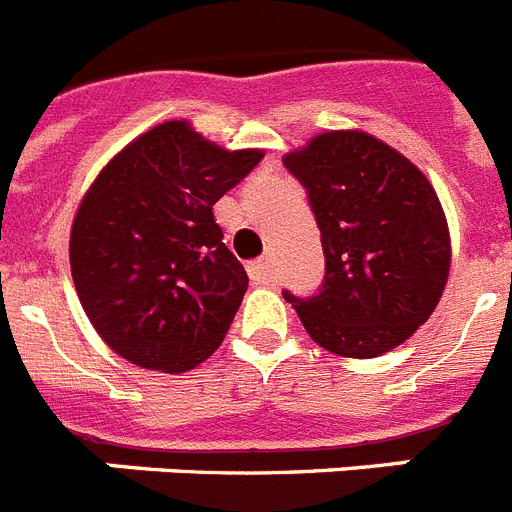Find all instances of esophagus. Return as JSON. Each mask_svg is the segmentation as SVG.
Returning <instances> with one entry per match:
<instances>
[{
	"label": "esophagus",
	"mask_w": 512,
	"mask_h": 512,
	"mask_svg": "<svg viewBox=\"0 0 512 512\" xmlns=\"http://www.w3.org/2000/svg\"><path fill=\"white\" fill-rule=\"evenodd\" d=\"M248 274H251L253 285H272V282H274L272 256H264V259L253 261V264L248 266Z\"/></svg>",
	"instance_id": "esophagus-1"
}]
</instances>
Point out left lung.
<instances>
[{
	"mask_svg": "<svg viewBox=\"0 0 512 512\" xmlns=\"http://www.w3.org/2000/svg\"><path fill=\"white\" fill-rule=\"evenodd\" d=\"M282 163L308 191L326 256L316 298L285 300L334 355H386L432 316L448 282L438 194L409 157L360 129L316 134Z\"/></svg>",
	"mask_w": 512,
	"mask_h": 512,
	"instance_id": "1",
	"label": "left lung"
}]
</instances>
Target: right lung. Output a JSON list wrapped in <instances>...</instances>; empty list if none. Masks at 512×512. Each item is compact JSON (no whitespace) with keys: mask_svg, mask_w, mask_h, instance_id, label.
<instances>
[{"mask_svg":"<svg viewBox=\"0 0 512 512\" xmlns=\"http://www.w3.org/2000/svg\"><path fill=\"white\" fill-rule=\"evenodd\" d=\"M261 157L225 150L189 121H163L100 170L74 214L69 264L87 318L116 355L186 373L220 347L248 274L212 207Z\"/></svg>","mask_w":512,"mask_h":512,"instance_id":"add662e5","label":"right lung"}]
</instances>
